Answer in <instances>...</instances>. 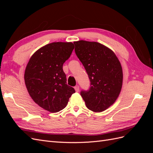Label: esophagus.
Segmentation results:
<instances>
[{
    "label": "esophagus",
    "instance_id": "34e87169",
    "mask_svg": "<svg viewBox=\"0 0 153 153\" xmlns=\"http://www.w3.org/2000/svg\"><path fill=\"white\" fill-rule=\"evenodd\" d=\"M74 89H75L76 92H78V91H79L80 88H79V86H78V85H76V86L74 87Z\"/></svg>",
    "mask_w": 153,
    "mask_h": 153
}]
</instances>
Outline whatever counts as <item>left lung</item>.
I'll use <instances>...</instances> for the list:
<instances>
[{
	"label": "left lung",
	"mask_w": 153,
	"mask_h": 153,
	"mask_svg": "<svg viewBox=\"0 0 153 153\" xmlns=\"http://www.w3.org/2000/svg\"><path fill=\"white\" fill-rule=\"evenodd\" d=\"M75 53L89 80V91L80 92L86 106L95 112L109 108L117 99L123 85L121 64L113 51L98 42H74Z\"/></svg>",
	"instance_id": "obj_1"
}]
</instances>
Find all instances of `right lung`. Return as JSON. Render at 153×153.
Here are the masks:
<instances>
[{"mask_svg":"<svg viewBox=\"0 0 153 153\" xmlns=\"http://www.w3.org/2000/svg\"><path fill=\"white\" fill-rule=\"evenodd\" d=\"M75 48L71 42H54L40 48L32 55L24 74L30 96L41 108L55 113L66 107L75 93L67 85L63 64Z\"/></svg>","mask_w":153,"mask_h":153,"instance_id":"add662e5","label":"right lung"}]
</instances>
